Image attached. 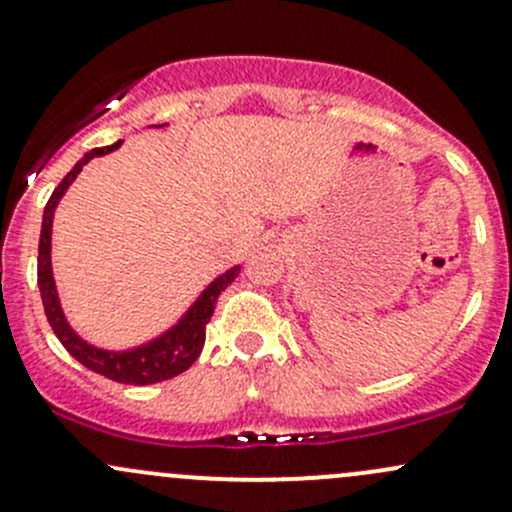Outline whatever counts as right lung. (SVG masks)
I'll return each instance as SVG.
<instances>
[{
	"label": "right lung",
	"mask_w": 512,
	"mask_h": 512,
	"mask_svg": "<svg viewBox=\"0 0 512 512\" xmlns=\"http://www.w3.org/2000/svg\"><path fill=\"white\" fill-rule=\"evenodd\" d=\"M168 126V123H163ZM158 128V126H156ZM123 141H116L113 146L94 148V151L86 153L74 168L66 173V178L56 185V190L51 193L49 203L44 208V218H41V235H39V292L41 302H44L46 319H49L51 329L59 337V342L64 344V349L74 356L76 361L86 366V369L96 371V374L106 376V379L118 381V384H131V386H148L156 384V381L173 379V376L183 374L200 352H203L205 344V327H208L210 317L215 312V304H218L220 292L227 285L235 282V277L240 275L242 265L230 267L223 275L215 277L198 297L190 302V307L170 324L168 329L156 334V337L146 339V342L136 344V347L126 349H106L98 347V344L89 342V339L81 337L71 322L66 319L64 307H61L59 289H56L54 280V267H51V227H54V215L59 208L61 198L66 195V190L71 188L79 173L84 170V165L89 160L108 156V153L118 151Z\"/></svg>",
	"instance_id": "obj_1"
}]
</instances>
